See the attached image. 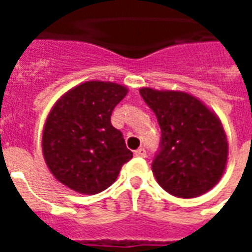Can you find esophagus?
I'll return each mask as SVG.
<instances>
[{"label": "esophagus", "mask_w": 252, "mask_h": 252, "mask_svg": "<svg viewBox=\"0 0 252 252\" xmlns=\"http://www.w3.org/2000/svg\"><path fill=\"white\" fill-rule=\"evenodd\" d=\"M135 155H136V157H140V158H146V157H147V153H146L144 148H137L136 151H135Z\"/></svg>", "instance_id": "esophagus-1"}]
</instances>
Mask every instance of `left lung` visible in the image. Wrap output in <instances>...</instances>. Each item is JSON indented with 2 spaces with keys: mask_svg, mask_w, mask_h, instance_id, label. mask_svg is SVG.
Wrapping results in <instances>:
<instances>
[{
  "mask_svg": "<svg viewBox=\"0 0 252 252\" xmlns=\"http://www.w3.org/2000/svg\"><path fill=\"white\" fill-rule=\"evenodd\" d=\"M140 95L160 126L153 173L167 193L193 198L221 178L228 157L227 136L216 116L182 92L140 89Z\"/></svg>",
  "mask_w": 252,
  "mask_h": 252,
  "instance_id": "obj_1",
  "label": "left lung"
}]
</instances>
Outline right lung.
Instances as JSON below:
<instances>
[{"instance_id":"1","label":"right lung","mask_w":252,"mask_h":252,"mask_svg":"<svg viewBox=\"0 0 252 252\" xmlns=\"http://www.w3.org/2000/svg\"><path fill=\"white\" fill-rule=\"evenodd\" d=\"M126 89L90 81L67 92L54 106L43 132V154L54 177L83 194L109 188L133 157L110 123Z\"/></svg>"}]
</instances>
